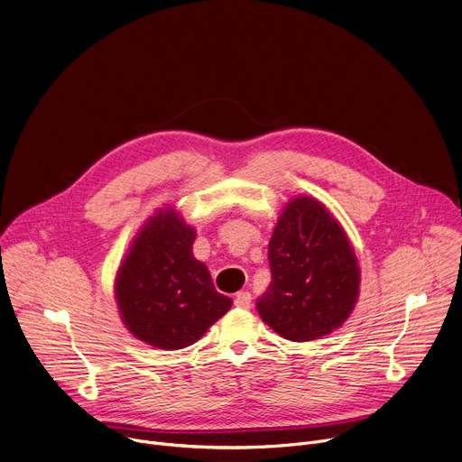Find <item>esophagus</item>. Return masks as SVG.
I'll return each mask as SVG.
<instances>
[{"mask_svg": "<svg viewBox=\"0 0 462 462\" xmlns=\"http://www.w3.org/2000/svg\"><path fill=\"white\" fill-rule=\"evenodd\" d=\"M250 301H252V296H250V292H246V291H239V292L236 294V298H234V303H236V307H239V309H248V307H250Z\"/></svg>", "mask_w": 462, "mask_h": 462, "instance_id": "esophagus-1", "label": "esophagus"}]
</instances>
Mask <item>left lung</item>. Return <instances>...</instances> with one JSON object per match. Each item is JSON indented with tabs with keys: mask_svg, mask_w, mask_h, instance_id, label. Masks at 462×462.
<instances>
[{
	"mask_svg": "<svg viewBox=\"0 0 462 462\" xmlns=\"http://www.w3.org/2000/svg\"><path fill=\"white\" fill-rule=\"evenodd\" d=\"M273 280L255 309L291 342L331 335L355 310L360 265L347 232L321 201L296 195L283 207L269 243Z\"/></svg>",
	"mask_w": 462,
	"mask_h": 462,
	"instance_id": "1",
	"label": "left lung"
}]
</instances>
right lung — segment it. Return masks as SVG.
I'll return each instance as SVG.
<instances>
[{"label": "right lung", "instance_id": "obj_1", "mask_svg": "<svg viewBox=\"0 0 462 462\" xmlns=\"http://www.w3.org/2000/svg\"><path fill=\"white\" fill-rule=\"evenodd\" d=\"M195 228L164 205L141 226L115 276V301L127 331L164 351L201 340L232 300L219 294L191 245Z\"/></svg>", "mask_w": 462, "mask_h": 462}]
</instances>
